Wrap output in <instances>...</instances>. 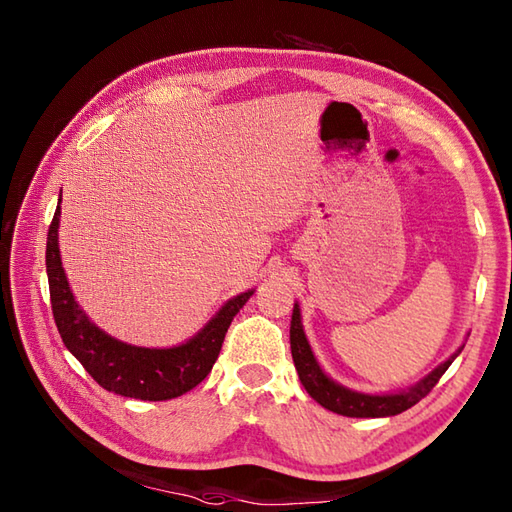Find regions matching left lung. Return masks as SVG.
I'll use <instances>...</instances> for the list:
<instances>
[{
    "label": "left lung",
    "instance_id": "1",
    "mask_svg": "<svg viewBox=\"0 0 512 512\" xmlns=\"http://www.w3.org/2000/svg\"><path fill=\"white\" fill-rule=\"evenodd\" d=\"M290 350H292V361H295L297 374L301 385L306 387L308 394L319 402L321 407L330 409L334 413H341L347 418H387L396 416V413L407 411L409 407L416 405L429 391L438 385L442 374L447 372L449 365L455 361V356L462 352V347L455 354H451L447 361L438 365L429 376H424L420 383L413 387L398 391V394H361V391L347 389L323 372L317 358L312 354V347L306 339V332H303L301 325V310L295 303V310H292V321H290Z\"/></svg>",
    "mask_w": 512,
    "mask_h": 512
}]
</instances>
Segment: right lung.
I'll return each mask as SVG.
<instances>
[{"mask_svg": "<svg viewBox=\"0 0 512 512\" xmlns=\"http://www.w3.org/2000/svg\"><path fill=\"white\" fill-rule=\"evenodd\" d=\"M61 202V200H59ZM59 217L48 228L46 270L54 323L72 356L103 389L138 400H171L200 385L220 356L228 325L255 290L228 299L204 328L176 347H138L114 339L76 303L59 255Z\"/></svg>", "mask_w": 512, "mask_h": 512, "instance_id": "add662e5", "label": "right lung"}]
</instances>
